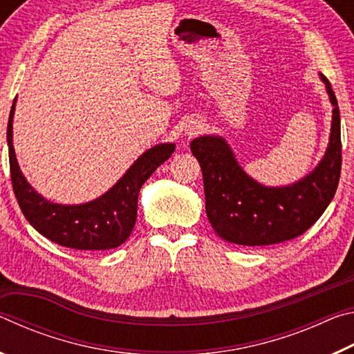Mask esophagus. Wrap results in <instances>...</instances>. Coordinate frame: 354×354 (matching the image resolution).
<instances>
[{"mask_svg": "<svg viewBox=\"0 0 354 354\" xmlns=\"http://www.w3.org/2000/svg\"><path fill=\"white\" fill-rule=\"evenodd\" d=\"M200 127L198 124H194V127H190V128H187V136H195V134H198L200 133Z\"/></svg>", "mask_w": 354, "mask_h": 354, "instance_id": "34e87169", "label": "esophagus"}]
</instances>
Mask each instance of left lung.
<instances>
[{
	"label": "left lung",
	"mask_w": 354,
	"mask_h": 354,
	"mask_svg": "<svg viewBox=\"0 0 354 354\" xmlns=\"http://www.w3.org/2000/svg\"><path fill=\"white\" fill-rule=\"evenodd\" d=\"M322 80L334 106L331 136L325 158L301 181L266 187L242 170L221 137L192 140V154L203 171L207 218L223 241L247 247L290 241L306 232L334 198L342 169L340 113L331 84L323 75Z\"/></svg>",
	"instance_id": "8db88e82"
}]
</instances>
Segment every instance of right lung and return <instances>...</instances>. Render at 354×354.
Returning <instances> with one entry per match:
<instances>
[{"label":"right lung","instance_id":"add662e5","mask_svg":"<svg viewBox=\"0 0 354 354\" xmlns=\"http://www.w3.org/2000/svg\"><path fill=\"white\" fill-rule=\"evenodd\" d=\"M8 122V147L12 189L23 215L41 236L73 250H111L124 243L137 218V198L143 183L175 151L173 143L149 148L136 160L123 178L103 196L86 205L62 206L39 195L20 171L12 145V118Z\"/></svg>","mask_w":354,"mask_h":354}]
</instances>
